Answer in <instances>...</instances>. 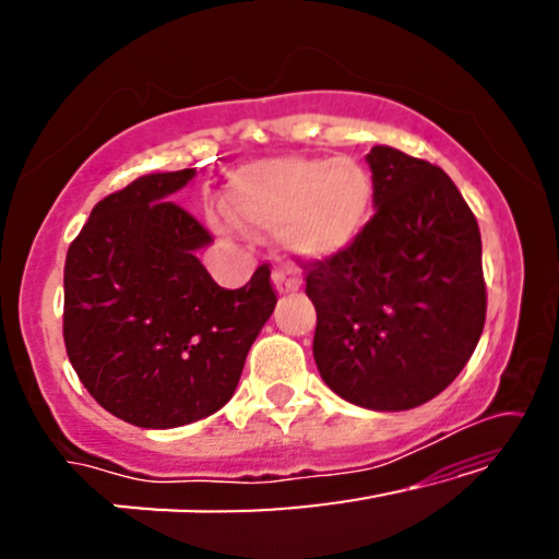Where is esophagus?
Instances as JSON below:
<instances>
[{
	"label": "esophagus",
	"mask_w": 559,
	"mask_h": 559,
	"mask_svg": "<svg viewBox=\"0 0 559 559\" xmlns=\"http://www.w3.org/2000/svg\"><path fill=\"white\" fill-rule=\"evenodd\" d=\"M272 282L274 287H277V293H295L297 287H300V277L293 270H274L272 274Z\"/></svg>",
	"instance_id": "esophagus-1"
}]
</instances>
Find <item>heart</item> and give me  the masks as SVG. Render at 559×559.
<instances>
[{"instance_id":"heart-1","label":"heart","mask_w":559,"mask_h":559,"mask_svg":"<svg viewBox=\"0 0 559 559\" xmlns=\"http://www.w3.org/2000/svg\"><path fill=\"white\" fill-rule=\"evenodd\" d=\"M371 173L350 157H272L243 167L226 203L239 224L282 234L302 259H328L364 234L373 211Z\"/></svg>"}]
</instances>
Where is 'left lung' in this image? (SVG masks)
<instances>
[{
	"instance_id": "left-lung-1",
	"label": "left lung",
	"mask_w": 559,
	"mask_h": 559,
	"mask_svg": "<svg viewBox=\"0 0 559 559\" xmlns=\"http://www.w3.org/2000/svg\"><path fill=\"white\" fill-rule=\"evenodd\" d=\"M377 213L341 254L302 262L312 356L328 386L366 409L430 402L468 364L486 323L478 221L445 170L377 144Z\"/></svg>"
}]
</instances>
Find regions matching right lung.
Returning a JSON list of instances; mask_svg holds the SVG:
<instances>
[{"mask_svg":"<svg viewBox=\"0 0 559 559\" xmlns=\"http://www.w3.org/2000/svg\"><path fill=\"white\" fill-rule=\"evenodd\" d=\"M193 175H144L106 195L66 254L68 358L106 412L152 430L224 407L277 305L270 264L224 289L198 262L209 228L170 201Z\"/></svg>","mask_w":559,"mask_h":559,"instance_id":"add662e5","label":"right lung"}]
</instances>
